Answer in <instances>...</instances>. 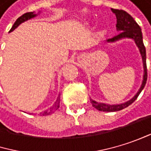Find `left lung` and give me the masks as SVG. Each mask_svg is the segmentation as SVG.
Listing matches in <instances>:
<instances>
[{"label": "left lung", "instance_id": "left-lung-1", "mask_svg": "<svg viewBox=\"0 0 151 151\" xmlns=\"http://www.w3.org/2000/svg\"><path fill=\"white\" fill-rule=\"evenodd\" d=\"M112 12L115 13L116 17H117V30L119 31L120 32L114 36L111 39H108L107 41L108 42H113L116 41L118 40H120L122 38H131L133 40H134L136 45L138 46L142 57V62H143V67H144V75H143V81L142 83V86L139 89V91L137 92V94L129 101H127V103L121 104H116V105H110V104H102V103H97L94 100H90L93 107H95L96 110L101 111H118L120 110H123L127 107H128L130 104H132L136 98L139 96L140 93L142 92V90L143 89V88L146 85L147 82V78H148V72H147V64H146V48L145 46L143 44V40H142V29L139 26V24L135 22V20L126 11L122 10V9H111Z\"/></svg>", "mask_w": 151, "mask_h": 151}]
</instances>
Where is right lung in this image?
I'll return each instance as SVG.
<instances>
[{"label":"right lung","mask_w":151,"mask_h":151,"mask_svg":"<svg viewBox=\"0 0 151 151\" xmlns=\"http://www.w3.org/2000/svg\"><path fill=\"white\" fill-rule=\"evenodd\" d=\"M37 15L36 14H34L33 12H27V13H24V15H22L20 17H18L17 20H16V22L14 23V24H13V26L11 27V29H10V31H9V32H12L13 30H15L20 24H22L23 22H24V21H27L28 19H31V18H32V17H36ZM59 104H60V95L58 96V97H57V99H56V101H55V103L54 104V105L52 106V107H50L48 110H47V111H45L43 113H42V115L44 116V115H49V114H52L54 111H55L58 108H59Z\"/></svg>","instance_id":"1"}]
</instances>
